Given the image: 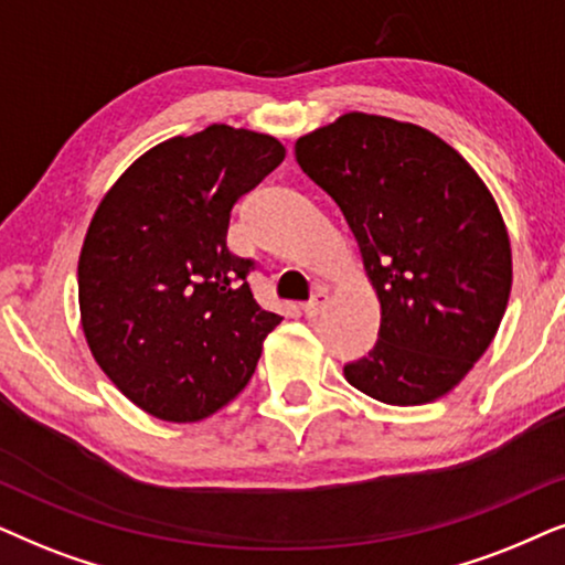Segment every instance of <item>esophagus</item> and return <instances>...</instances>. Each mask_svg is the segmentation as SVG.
<instances>
[{
  "mask_svg": "<svg viewBox=\"0 0 565 565\" xmlns=\"http://www.w3.org/2000/svg\"><path fill=\"white\" fill-rule=\"evenodd\" d=\"M326 305H328V291L320 287L310 297V302H305V315H307V318H318V315L326 310Z\"/></svg>",
  "mask_w": 565,
  "mask_h": 565,
  "instance_id": "1",
  "label": "esophagus"
}]
</instances>
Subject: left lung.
<instances>
[{"instance_id": "obj_1", "label": "left lung", "mask_w": 565, "mask_h": 565, "mask_svg": "<svg viewBox=\"0 0 565 565\" xmlns=\"http://www.w3.org/2000/svg\"><path fill=\"white\" fill-rule=\"evenodd\" d=\"M299 168L341 206L382 320L343 366L374 401L447 395L491 345L511 291V247L478 172L436 134L370 113L297 139Z\"/></svg>"}]
</instances>
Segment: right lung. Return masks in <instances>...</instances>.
Returning a JSON list of instances; mask_svg holds the SVG:
<instances>
[{
    "mask_svg": "<svg viewBox=\"0 0 565 565\" xmlns=\"http://www.w3.org/2000/svg\"><path fill=\"white\" fill-rule=\"evenodd\" d=\"M268 134L214 124L141 154L105 193L79 255L87 345L120 393L191 424L247 382L281 318L255 302L230 250L232 206L284 162Z\"/></svg>",
    "mask_w": 565,
    "mask_h": 565,
    "instance_id": "add662e5",
    "label": "right lung"
}]
</instances>
